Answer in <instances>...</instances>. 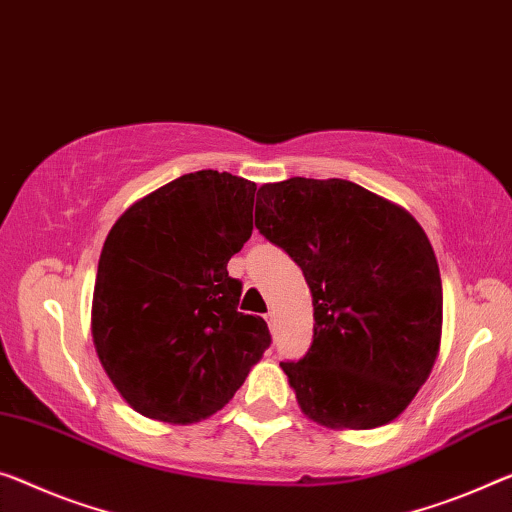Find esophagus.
Masks as SVG:
<instances>
[{
    "mask_svg": "<svg viewBox=\"0 0 512 512\" xmlns=\"http://www.w3.org/2000/svg\"><path fill=\"white\" fill-rule=\"evenodd\" d=\"M265 320H267V325H270V332L272 334L277 332V318H274V311H267L265 313Z\"/></svg>",
    "mask_w": 512,
    "mask_h": 512,
    "instance_id": "obj_1",
    "label": "esophagus"
}]
</instances>
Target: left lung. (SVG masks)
Here are the masks:
<instances>
[{
  "label": "left lung",
  "instance_id": "1",
  "mask_svg": "<svg viewBox=\"0 0 512 512\" xmlns=\"http://www.w3.org/2000/svg\"><path fill=\"white\" fill-rule=\"evenodd\" d=\"M256 229L300 265L313 341L281 361L297 403L334 428L384 426L428 380L442 338L435 251L403 208L350 180L263 185Z\"/></svg>",
  "mask_w": 512,
  "mask_h": 512
}]
</instances>
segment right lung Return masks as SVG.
Instances as JSON below:
<instances>
[{"label":"right lung","mask_w":512,"mask_h":512,"mask_svg":"<svg viewBox=\"0 0 512 512\" xmlns=\"http://www.w3.org/2000/svg\"><path fill=\"white\" fill-rule=\"evenodd\" d=\"M251 180L196 171L144 196L102 247L93 343L121 396L148 419L194 423L229 403L270 348L261 316L238 311L226 263L254 231Z\"/></svg>","instance_id":"add662e5"}]
</instances>
